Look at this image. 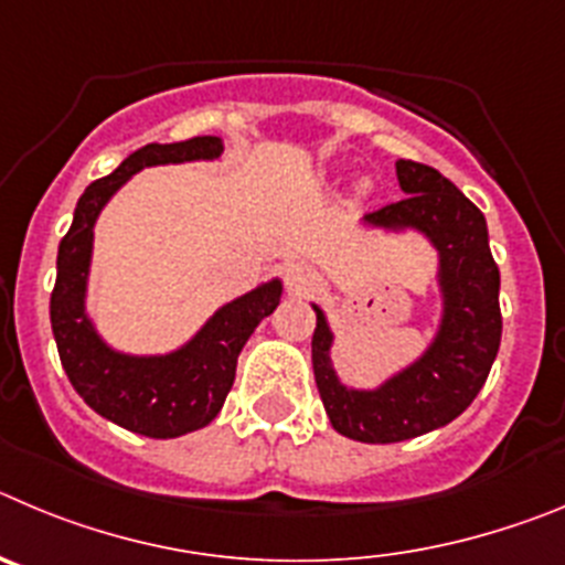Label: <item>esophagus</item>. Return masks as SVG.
Listing matches in <instances>:
<instances>
[{"mask_svg": "<svg viewBox=\"0 0 565 565\" xmlns=\"http://www.w3.org/2000/svg\"><path fill=\"white\" fill-rule=\"evenodd\" d=\"M284 281H287L289 292L301 295V292H307V289H312L315 273H312V267H307L303 262H289L287 267H284Z\"/></svg>", "mask_w": 565, "mask_h": 565, "instance_id": "obj_1", "label": "esophagus"}]
</instances>
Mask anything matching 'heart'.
Returning a JSON list of instances; mask_svg holds the SVG:
<instances>
[{"label":"heart","instance_id":"1","mask_svg":"<svg viewBox=\"0 0 565 565\" xmlns=\"http://www.w3.org/2000/svg\"><path fill=\"white\" fill-rule=\"evenodd\" d=\"M329 171H332V166L320 171V174H329ZM369 191H371V180H365L363 177V180L354 182V200H365V196H369Z\"/></svg>","mask_w":565,"mask_h":565}]
</instances>
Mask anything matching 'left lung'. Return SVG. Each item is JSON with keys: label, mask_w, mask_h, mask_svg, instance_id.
I'll return each instance as SVG.
<instances>
[{"label": "left lung", "mask_w": 565, "mask_h": 565, "mask_svg": "<svg viewBox=\"0 0 565 565\" xmlns=\"http://www.w3.org/2000/svg\"><path fill=\"white\" fill-rule=\"evenodd\" d=\"M396 180L405 200L363 216V227L419 233L436 250L439 323L425 352L374 388H354L334 371V332L327 312L312 303L320 399L332 428L365 445L414 439L454 422L481 391L501 345V276L484 213L430 166L396 160Z\"/></svg>", "instance_id": "obj_1"}]
</instances>
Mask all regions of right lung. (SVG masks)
<instances>
[{"instance_id":"1","label":"right lung","mask_w":565,"mask_h":565,"mask_svg":"<svg viewBox=\"0 0 565 565\" xmlns=\"http://www.w3.org/2000/svg\"><path fill=\"white\" fill-rule=\"evenodd\" d=\"M222 137L182 143H149L126 157L104 180L81 194L73 225L58 245V276L50 295V323L70 383L95 414L131 434L177 439L216 419L236 377L247 338L281 303V278L222 303L182 345L162 354L120 352L95 327L86 309L93 267L95 222L120 188L143 169L220 160Z\"/></svg>"}]
</instances>
